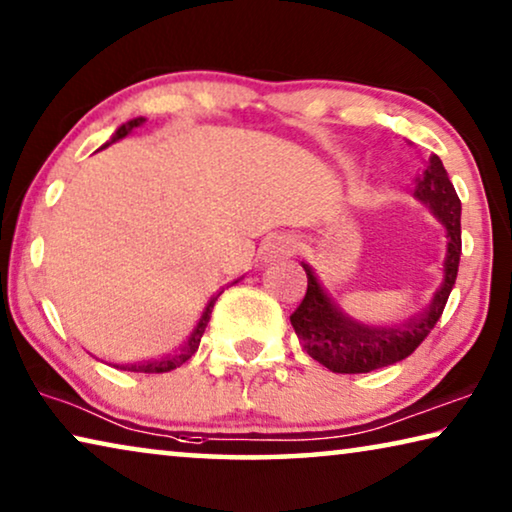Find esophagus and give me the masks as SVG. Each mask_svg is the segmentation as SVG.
Returning a JSON list of instances; mask_svg holds the SVG:
<instances>
[{"mask_svg":"<svg viewBox=\"0 0 512 512\" xmlns=\"http://www.w3.org/2000/svg\"><path fill=\"white\" fill-rule=\"evenodd\" d=\"M295 251V240L290 235H272L267 238L263 245V256L265 258H279V256H290Z\"/></svg>","mask_w":512,"mask_h":512,"instance_id":"1","label":"esophagus"}]
</instances>
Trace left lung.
I'll return each instance as SVG.
<instances>
[{"label":"left lung","mask_w":512,"mask_h":512,"mask_svg":"<svg viewBox=\"0 0 512 512\" xmlns=\"http://www.w3.org/2000/svg\"><path fill=\"white\" fill-rule=\"evenodd\" d=\"M414 196L435 215L446 229L444 279L432 295L428 309L405 320L403 325H364L350 318L334 297L322 288L320 279L309 263H302L309 286L302 304L290 316L297 338L325 368L332 373H371L410 357L419 348L430 329L442 316L448 295H451L462 254L460 240V199L437 155H430L423 174L416 176Z\"/></svg>","instance_id":"8db88e82"}]
</instances>
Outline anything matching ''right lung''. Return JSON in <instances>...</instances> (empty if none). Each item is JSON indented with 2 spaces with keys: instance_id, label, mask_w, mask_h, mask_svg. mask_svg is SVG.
<instances>
[{
  "instance_id": "1",
  "label": "right lung",
  "mask_w": 512,
  "mask_h": 512,
  "mask_svg": "<svg viewBox=\"0 0 512 512\" xmlns=\"http://www.w3.org/2000/svg\"><path fill=\"white\" fill-rule=\"evenodd\" d=\"M144 121H146L144 116H137V119H132V121H128V123L119 125V130L114 132L112 139H109L105 146L114 144V141L123 139L125 135H130L132 130L139 128V125H144ZM233 283H238V281H233ZM217 297H219V295L210 297V302L206 304V311H203V316H201V320H199V325L194 327V332L190 334V338H187V341H185L183 345H180V348L174 352V355H167V357L155 359V361H144V364H128V366H121L123 371H132V373H167V371H174V368H178V366H183L185 361L190 359L196 350H199L201 336H203V332H206V325H208V320H210L212 306H215Z\"/></svg>"
}]
</instances>
